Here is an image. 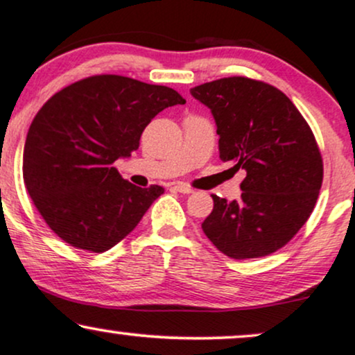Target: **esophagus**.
I'll list each match as a JSON object with an SVG mask.
<instances>
[{
  "mask_svg": "<svg viewBox=\"0 0 355 355\" xmlns=\"http://www.w3.org/2000/svg\"><path fill=\"white\" fill-rule=\"evenodd\" d=\"M172 189L180 191V193H193V189H191L190 185H187V183H182V182L172 183Z\"/></svg>",
  "mask_w": 355,
  "mask_h": 355,
  "instance_id": "obj_1",
  "label": "esophagus"
}]
</instances>
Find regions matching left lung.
<instances>
[{"instance_id": "obj_1", "label": "left lung", "mask_w": 355, "mask_h": 355, "mask_svg": "<svg viewBox=\"0 0 355 355\" xmlns=\"http://www.w3.org/2000/svg\"><path fill=\"white\" fill-rule=\"evenodd\" d=\"M217 123L220 158L245 172L239 200L217 195L202 229L230 259H259L287 245L311 217L324 178L311 126L279 88L229 76L190 89Z\"/></svg>"}]
</instances>
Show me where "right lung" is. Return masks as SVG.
<instances>
[{
    "label": "right lung",
    "instance_id": "add662e5",
    "mask_svg": "<svg viewBox=\"0 0 355 355\" xmlns=\"http://www.w3.org/2000/svg\"><path fill=\"white\" fill-rule=\"evenodd\" d=\"M183 103L168 87L95 75L60 89L40 108L24 144L23 180L61 240L101 254L135 229L165 190L123 180L113 164L138 150L155 115Z\"/></svg>",
    "mask_w": 355,
    "mask_h": 355
}]
</instances>
